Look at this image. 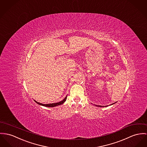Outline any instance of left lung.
<instances>
[{"instance_id":"8db88e82","label":"left lung","mask_w":147,"mask_h":147,"mask_svg":"<svg viewBox=\"0 0 147 147\" xmlns=\"http://www.w3.org/2000/svg\"><path fill=\"white\" fill-rule=\"evenodd\" d=\"M115 103H116V102H115V103H112V104H111L110 106H111V105H113V104H115ZM95 105L96 106H97V107H107V106H109V105H107V106H100V105Z\"/></svg>"}]
</instances>
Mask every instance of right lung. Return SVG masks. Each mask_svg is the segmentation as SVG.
Here are the masks:
<instances>
[{
  "label": "right lung",
  "instance_id": "obj_1",
  "mask_svg": "<svg viewBox=\"0 0 147 147\" xmlns=\"http://www.w3.org/2000/svg\"><path fill=\"white\" fill-rule=\"evenodd\" d=\"M67 96L61 101L59 102H57V103H49V104H43V103H40V102H38L34 100V102L36 103H37V104L40 105H41V106H45V107H55L57 106H59V105H62L63 103H64V102H65L66 100H67Z\"/></svg>",
  "mask_w": 147,
  "mask_h": 147
}]
</instances>
